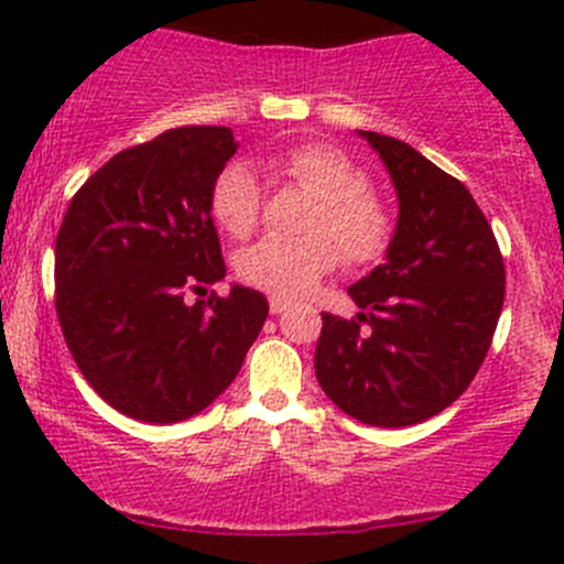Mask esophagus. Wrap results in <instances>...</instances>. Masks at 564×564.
Instances as JSON below:
<instances>
[{
  "label": "esophagus",
  "instance_id": "1",
  "mask_svg": "<svg viewBox=\"0 0 564 564\" xmlns=\"http://www.w3.org/2000/svg\"><path fill=\"white\" fill-rule=\"evenodd\" d=\"M289 308V300H283V297H270V311L272 314H283V311Z\"/></svg>",
  "mask_w": 564,
  "mask_h": 564
}]
</instances>
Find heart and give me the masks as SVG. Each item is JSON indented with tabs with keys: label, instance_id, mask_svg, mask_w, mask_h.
I'll return each instance as SVG.
<instances>
[{
	"label": "heart",
	"instance_id": "b5f03b06",
	"mask_svg": "<svg viewBox=\"0 0 564 564\" xmlns=\"http://www.w3.org/2000/svg\"><path fill=\"white\" fill-rule=\"evenodd\" d=\"M270 166L316 198L303 240H261L237 256V275L248 286L275 297L311 292L340 256L349 267H366L388 253L395 220L371 191L368 174L333 144L305 141L272 155ZM213 220L235 240L259 226L261 185L246 163H229L209 191Z\"/></svg>",
	"mask_w": 564,
	"mask_h": 564
}]
</instances>
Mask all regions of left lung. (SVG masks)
<instances>
[{"label":"left lung","instance_id":"left-lung-1","mask_svg":"<svg viewBox=\"0 0 564 564\" xmlns=\"http://www.w3.org/2000/svg\"><path fill=\"white\" fill-rule=\"evenodd\" d=\"M398 193L388 261L349 289L360 314H322L316 379L379 429L423 423L469 388L505 303V261L464 182L403 141L362 133Z\"/></svg>","mask_w":564,"mask_h":564}]
</instances>
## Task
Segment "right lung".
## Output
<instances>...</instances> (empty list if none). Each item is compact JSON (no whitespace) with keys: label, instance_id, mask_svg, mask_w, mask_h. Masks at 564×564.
I'll list each match as a JSON object with an SVG mask.
<instances>
[{"label":"right lung","instance_id":"add662e5","mask_svg":"<svg viewBox=\"0 0 564 564\" xmlns=\"http://www.w3.org/2000/svg\"><path fill=\"white\" fill-rule=\"evenodd\" d=\"M237 152L218 124H187L128 147L73 196L56 235L54 303L95 392L144 423H180L240 373L270 305L226 275L209 191Z\"/></svg>","mask_w":564,"mask_h":564}]
</instances>
